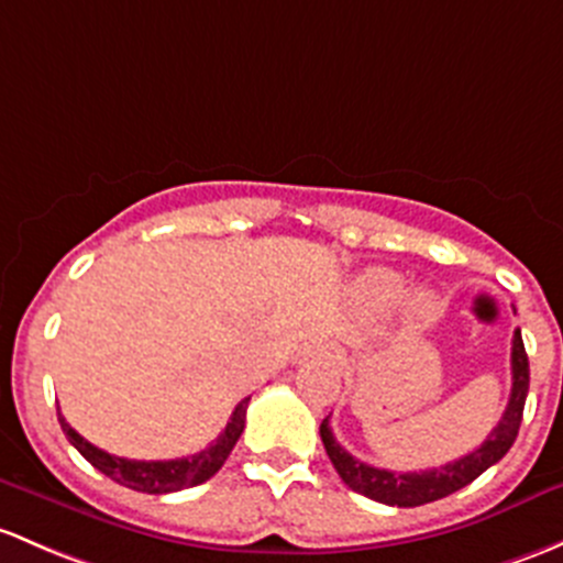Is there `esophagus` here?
I'll return each instance as SVG.
<instances>
[{
  "instance_id": "obj_1",
  "label": "esophagus",
  "mask_w": 563,
  "mask_h": 563,
  "mask_svg": "<svg viewBox=\"0 0 563 563\" xmlns=\"http://www.w3.org/2000/svg\"><path fill=\"white\" fill-rule=\"evenodd\" d=\"M329 356H331V345H329V342H312V345H307L305 351L299 353V361L329 358Z\"/></svg>"
}]
</instances>
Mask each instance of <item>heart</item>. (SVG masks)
<instances>
[{"mask_svg": "<svg viewBox=\"0 0 563 563\" xmlns=\"http://www.w3.org/2000/svg\"><path fill=\"white\" fill-rule=\"evenodd\" d=\"M405 277L388 269H375L361 280V297L375 307H390L405 297ZM407 318L416 327H426L437 318V299L429 291H418L407 299Z\"/></svg>", "mask_w": 563, "mask_h": 563, "instance_id": "b5f03b06", "label": "heart"}]
</instances>
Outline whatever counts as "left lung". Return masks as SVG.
Wrapping results in <instances>:
<instances>
[{"instance_id": "obj_1", "label": "left lung", "mask_w": 563, "mask_h": 563, "mask_svg": "<svg viewBox=\"0 0 563 563\" xmlns=\"http://www.w3.org/2000/svg\"><path fill=\"white\" fill-rule=\"evenodd\" d=\"M512 390L510 401H507L505 416L499 418V423L494 426L485 442L477 451L461 455V459L451 461L445 466H434V470L423 472H390V470H377V466L364 464V461L353 459L340 442L331 434L329 418H323L321 423V440L327 448V455L334 464L336 475L342 477V483L347 488H353L356 494L369 496V499L380 501V505L390 507H421L429 501L442 499V496H451L464 485L483 475L488 466H494L496 461L505 459V453L510 451L512 442H516L520 421H523V405L526 394H529V356H526L523 336L520 329L512 334Z\"/></svg>"}]
</instances>
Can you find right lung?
Masks as SVG:
<instances>
[{
  "mask_svg": "<svg viewBox=\"0 0 563 563\" xmlns=\"http://www.w3.org/2000/svg\"><path fill=\"white\" fill-rule=\"evenodd\" d=\"M247 401H251V396H245V399L234 407L232 421H229L227 429L218 434L216 442H210V448H205V451L194 455H186V459L173 461L118 459V455L104 453L102 448L82 440L78 431L64 421L62 412H58V423H62V431L67 434V440L78 448L82 459L91 466H97V470L102 472V475H108L110 481L126 485V488L132 490H142V494H173V490L191 488V485L210 481V477L221 470L223 461L229 459L236 440H240L242 429H245Z\"/></svg>",
  "mask_w": 563,
  "mask_h": 563,
  "instance_id": "add662e5",
  "label": "right lung"
}]
</instances>
